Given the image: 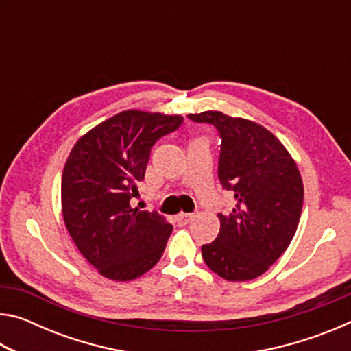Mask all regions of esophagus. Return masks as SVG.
Here are the masks:
<instances>
[{
    "mask_svg": "<svg viewBox=\"0 0 351 351\" xmlns=\"http://www.w3.org/2000/svg\"><path fill=\"white\" fill-rule=\"evenodd\" d=\"M192 218H193V213H178V215H176V223L180 224V226L187 224Z\"/></svg>",
    "mask_w": 351,
    "mask_h": 351,
    "instance_id": "1",
    "label": "esophagus"
}]
</instances>
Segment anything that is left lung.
I'll return each mask as SVG.
<instances>
[{
	"mask_svg": "<svg viewBox=\"0 0 351 351\" xmlns=\"http://www.w3.org/2000/svg\"><path fill=\"white\" fill-rule=\"evenodd\" d=\"M189 119L218 130V178L235 198L232 210L218 213V237L201 254L224 280H252L269 269L295 234L304 204L299 169L282 142L258 123L221 111Z\"/></svg>",
	"mask_w": 351,
	"mask_h": 351,
	"instance_id": "8db88e82",
	"label": "left lung"
}]
</instances>
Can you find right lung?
<instances>
[{
	"label": "right lung",
	"mask_w": 351,
	"mask_h": 351,
	"mask_svg": "<svg viewBox=\"0 0 351 351\" xmlns=\"http://www.w3.org/2000/svg\"><path fill=\"white\" fill-rule=\"evenodd\" d=\"M182 116L127 110L77 141L62 176V212L77 249L106 278L128 282L150 271L171 224L156 210L133 209L152 147Z\"/></svg>",
	"instance_id": "add662e5"
}]
</instances>
